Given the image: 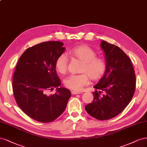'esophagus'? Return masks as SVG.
<instances>
[{
    "instance_id": "1",
    "label": "esophagus",
    "mask_w": 147,
    "mask_h": 147,
    "mask_svg": "<svg viewBox=\"0 0 147 147\" xmlns=\"http://www.w3.org/2000/svg\"><path fill=\"white\" fill-rule=\"evenodd\" d=\"M79 94H81V92H77V91H74V90L71 91V94H73V95Z\"/></svg>"
}]
</instances>
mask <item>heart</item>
Listing matches in <instances>:
<instances>
[{
  "instance_id": "1",
  "label": "heart",
  "mask_w": 147,
  "mask_h": 147,
  "mask_svg": "<svg viewBox=\"0 0 147 147\" xmlns=\"http://www.w3.org/2000/svg\"><path fill=\"white\" fill-rule=\"evenodd\" d=\"M71 53L83 62L80 74H71L65 79V86L71 90L79 91L90 82V77L94 81L101 79L106 72L107 64L101 58L96 57V53L89 46L81 45L74 47ZM69 60L66 53H61L57 58L55 68L58 73L65 74L68 68Z\"/></svg>"
}]
</instances>
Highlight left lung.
I'll return each mask as SVG.
<instances>
[{"instance_id":"8db88e82","label":"left lung","mask_w":147,"mask_h":147,"mask_svg":"<svg viewBox=\"0 0 147 147\" xmlns=\"http://www.w3.org/2000/svg\"><path fill=\"white\" fill-rule=\"evenodd\" d=\"M100 47L105 54L106 72L94 87L97 89L92 93L94 100L85 109L97 119L107 120L119 115L131 101L136 77L131 60L119 47L105 40Z\"/></svg>"}]
</instances>
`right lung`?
I'll return each instance as SVG.
<instances>
[{"label":"right lung","instance_id":"right-lung-1","mask_svg":"<svg viewBox=\"0 0 147 147\" xmlns=\"http://www.w3.org/2000/svg\"><path fill=\"white\" fill-rule=\"evenodd\" d=\"M64 44L47 41L25 50L20 57L13 74V95L18 107L28 116L40 123L56 119L63 111L71 94L60 87L55 62L65 52ZM56 88L55 94L47 91Z\"/></svg>","mask_w":147,"mask_h":147}]
</instances>
